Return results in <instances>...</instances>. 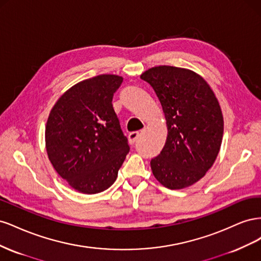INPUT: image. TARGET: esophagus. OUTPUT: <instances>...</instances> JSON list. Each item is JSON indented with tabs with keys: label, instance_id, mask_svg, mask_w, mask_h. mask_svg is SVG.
Returning <instances> with one entry per match:
<instances>
[{
	"label": "esophagus",
	"instance_id": "1",
	"mask_svg": "<svg viewBox=\"0 0 261 261\" xmlns=\"http://www.w3.org/2000/svg\"><path fill=\"white\" fill-rule=\"evenodd\" d=\"M140 136V133L139 132H132L128 134V141L129 144H134L135 141L138 139V137Z\"/></svg>",
	"mask_w": 261,
	"mask_h": 261
}]
</instances>
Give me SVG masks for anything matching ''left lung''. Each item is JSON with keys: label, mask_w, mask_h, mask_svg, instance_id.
<instances>
[{"label": "left lung", "mask_w": 261, "mask_h": 261, "mask_svg": "<svg viewBox=\"0 0 261 261\" xmlns=\"http://www.w3.org/2000/svg\"><path fill=\"white\" fill-rule=\"evenodd\" d=\"M159 98L168 137L150 161L154 177L167 188L198 181L215 163L223 136V115L210 86L193 70L155 66L140 75Z\"/></svg>", "instance_id": "1"}]
</instances>
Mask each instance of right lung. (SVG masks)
<instances>
[{"label":"right lung","mask_w":261,"mask_h":261,"mask_svg":"<svg viewBox=\"0 0 261 261\" xmlns=\"http://www.w3.org/2000/svg\"><path fill=\"white\" fill-rule=\"evenodd\" d=\"M122 82L121 76L103 74L78 83L62 94L48 117L49 160L80 193L108 189L129 151L112 106Z\"/></svg>","instance_id":"right-lung-1"}]
</instances>
